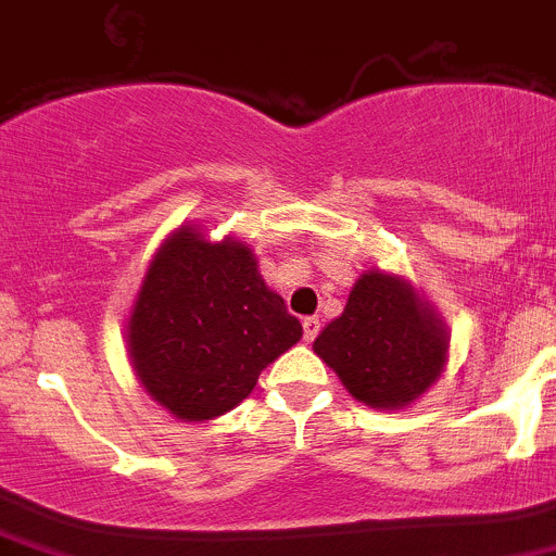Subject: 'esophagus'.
Masks as SVG:
<instances>
[{"label":"esophagus","mask_w":556,"mask_h":556,"mask_svg":"<svg viewBox=\"0 0 556 556\" xmlns=\"http://www.w3.org/2000/svg\"><path fill=\"white\" fill-rule=\"evenodd\" d=\"M301 326H304L306 342H315V337L320 333V320H317V317H304V323H301Z\"/></svg>","instance_id":"34e87169"}]
</instances>
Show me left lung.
Masks as SVG:
<instances>
[{
	"label": "left lung",
	"instance_id": "obj_1",
	"mask_svg": "<svg viewBox=\"0 0 556 556\" xmlns=\"http://www.w3.org/2000/svg\"><path fill=\"white\" fill-rule=\"evenodd\" d=\"M451 333L440 312L399 274L369 268L355 279L344 312L312 350L366 407L404 409L448 364Z\"/></svg>",
	"mask_w": 556,
	"mask_h": 556
}]
</instances>
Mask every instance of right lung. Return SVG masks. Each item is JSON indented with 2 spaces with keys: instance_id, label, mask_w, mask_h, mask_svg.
Listing matches in <instances>:
<instances>
[{
  "instance_id": "add662e5",
  "label": "right lung",
  "mask_w": 556,
  "mask_h": 556,
  "mask_svg": "<svg viewBox=\"0 0 556 556\" xmlns=\"http://www.w3.org/2000/svg\"><path fill=\"white\" fill-rule=\"evenodd\" d=\"M301 333L282 295L263 282L250 244L212 241L201 225H179L163 239L124 326L138 382L181 421L239 407Z\"/></svg>"
}]
</instances>
